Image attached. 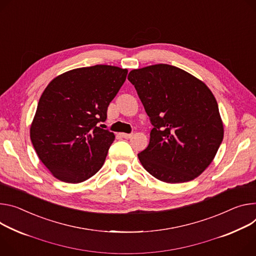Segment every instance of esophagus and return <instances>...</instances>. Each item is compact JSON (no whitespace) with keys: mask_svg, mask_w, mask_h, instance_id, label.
I'll return each instance as SVG.
<instances>
[{"mask_svg":"<svg viewBox=\"0 0 256 256\" xmlns=\"http://www.w3.org/2000/svg\"><path fill=\"white\" fill-rule=\"evenodd\" d=\"M120 136L124 138H130L132 136V134H126V132H122Z\"/></svg>","mask_w":256,"mask_h":256,"instance_id":"34e87169","label":"esophagus"}]
</instances>
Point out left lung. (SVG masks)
Masks as SVG:
<instances>
[{
    "label": "left lung",
    "mask_w": 256,
    "mask_h": 256,
    "mask_svg": "<svg viewBox=\"0 0 256 256\" xmlns=\"http://www.w3.org/2000/svg\"><path fill=\"white\" fill-rule=\"evenodd\" d=\"M128 80L154 126L148 147L138 154L143 168L170 184L199 176L212 162L224 138L212 92L199 78L168 64L134 69Z\"/></svg>",
    "instance_id": "obj_1"
}]
</instances>
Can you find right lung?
Listing matches in <instances>:
<instances>
[{"instance_id":"add662e5","label":"right lung","mask_w":256,"mask_h":256,"mask_svg":"<svg viewBox=\"0 0 256 256\" xmlns=\"http://www.w3.org/2000/svg\"><path fill=\"white\" fill-rule=\"evenodd\" d=\"M128 69L111 65L76 68L42 92L30 126L40 160L56 178L82 182L103 166L115 136L99 126L124 84Z\"/></svg>"}]
</instances>
